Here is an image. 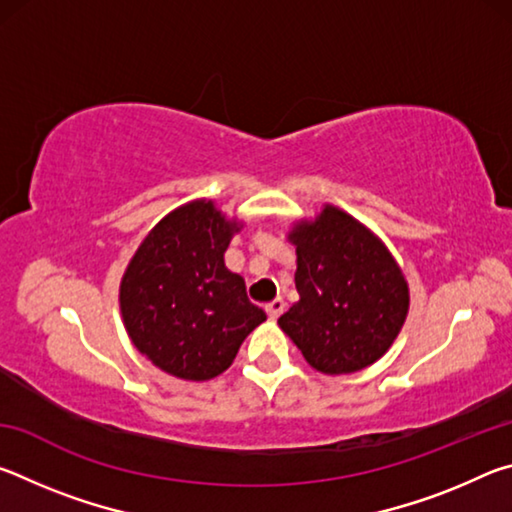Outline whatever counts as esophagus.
<instances>
[{
  "label": "esophagus",
  "mask_w": 512,
  "mask_h": 512,
  "mask_svg": "<svg viewBox=\"0 0 512 512\" xmlns=\"http://www.w3.org/2000/svg\"><path fill=\"white\" fill-rule=\"evenodd\" d=\"M284 300L282 298H275L273 302H268L266 305V314H268V318H277V316H282V311H284Z\"/></svg>",
  "instance_id": "obj_1"
}]
</instances>
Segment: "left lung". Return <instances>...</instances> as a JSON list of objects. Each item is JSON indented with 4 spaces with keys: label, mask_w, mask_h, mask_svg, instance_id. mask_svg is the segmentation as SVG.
<instances>
[{
    "label": "left lung",
    "mask_w": 512,
    "mask_h": 512,
    "mask_svg": "<svg viewBox=\"0 0 512 512\" xmlns=\"http://www.w3.org/2000/svg\"><path fill=\"white\" fill-rule=\"evenodd\" d=\"M300 300L277 318L311 368L352 375L379 361L409 314V282L368 225L341 207L293 223Z\"/></svg>",
    "instance_id": "8db88e82"
}]
</instances>
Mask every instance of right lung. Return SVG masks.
Listing matches in <instances>:
<instances>
[{
    "instance_id": "right-lung-1",
    "label": "right lung",
    "mask_w": 512,
    "mask_h": 512,
    "mask_svg": "<svg viewBox=\"0 0 512 512\" xmlns=\"http://www.w3.org/2000/svg\"><path fill=\"white\" fill-rule=\"evenodd\" d=\"M241 228L214 201L196 198L155 223L126 266L119 309L128 339L173 377H219L266 320L223 259Z\"/></svg>"
}]
</instances>
